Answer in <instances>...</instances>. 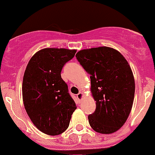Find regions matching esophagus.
I'll return each mask as SVG.
<instances>
[{
	"label": "esophagus",
	"mask_w": 155,
	"mask_h": 155,
	"mask_svg": "<svg viewBox=\"0 0 155 155\" xmlns=\"http://www.w3.org/2000/svg\"><path fill=\"white\" fill-rule=\"evenodd\" d=\"M83 96H84L83 93H82V92H79V93L77 94V98L78 99L79 101H81L82 98H83Z\"/></svg>",
	"instance_id": "34e87169"
}]
</instances>
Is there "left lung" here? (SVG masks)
<instances>
[{
	"mask_svg": "<svg viewBox=\"0 0 155 155\" xmlns=\"http://www.w3.org/2000/svg\"><path fill=\"white\" fill-rule=\"evenodd\" d=\"M90 74L96 109L88 116L91 127L98 133L111 134L124 125L134 97V79L127 60L107 47L81 50L76 54Z\"/></svg>",
	"mask_w": 155,
	"mask_h": 155,
	"instance_id": "left-lung-1",
	"label": "left lung"
}]
</instances>
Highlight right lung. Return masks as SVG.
I'll list each match as a JSON object with an SVG mask.
<instances>
[{
	"label": "right lung",
	"mask_w": 155,
	"mask_h": 155,
	"mask_svg": "<svg viewBox=\"0 0 155 155\" xmlns=\"http://www.w3.org/2000/svg\"><path fill=\"white\" fill-rule=\"evenodd\" d=\"M76 50L45 48L28 64L22 84L23 101L31 121L41 132L58 135L67 130L76 107L61 78L62 68Z\"/></svg>",
	"instance_id": "obj_1"
}]
</instances>
